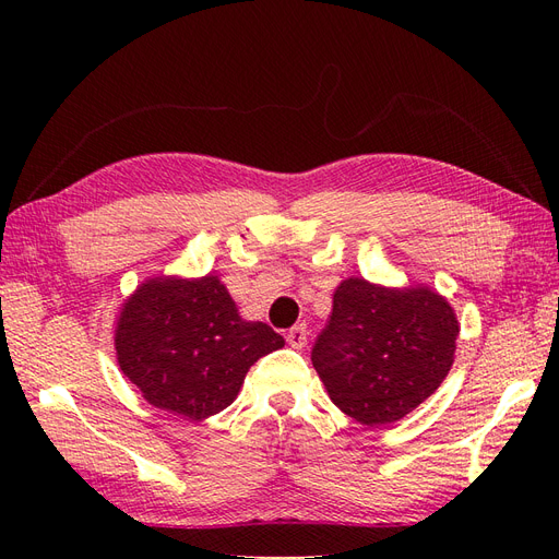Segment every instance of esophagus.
Returning a JSON list of instances; mask_svg holds the SVG:
<instances>
[{
	"instance_id": "1",
	"label": "esophagus",
	"mask_w": 559,
	"mask_h": 559,
	"mask_svg": "<svg viewBox=\"0 0 559 559\" xmlns=\"http://www.w3.org/2000/svg\"><path fill=\"white\" fill-rule=\"evenodd\" d=\"M286 343H289L294 349H302L308 345V329L306 324H298L294 329H289V333H286Z\"/></svg>"
}]
</instances>
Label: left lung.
Wrapping results in <instances>:
<instances>
[{
    "label": "left lung",
    "mask_w": 559,
    "mask_h": 559,
    "mask_svg": "<svg viewBox=\"0 0 559 559\" xmlns=\"http://www.w3.org/2000/svg\"><path fill=\"white\" fill-rule=\"evenodd\" d=\"M460 321L429 286L347 277L333 294L312 366L331 401L366 427L413 413L450 373Z\"/></svg>",
    "instance_id": "8db88e82"
}]
</instances>
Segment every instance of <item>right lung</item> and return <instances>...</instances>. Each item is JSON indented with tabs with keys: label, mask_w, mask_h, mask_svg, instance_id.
Instances as JSON below:
<instances>
[{
	"label": "right lung",
	"mask_w": 559,
	"mask_h": 559,
	"mask_svg": "<svg viewBox=\"0 0 559 559\" xmlns=\"http://www.w3.org/2000/svg\"><path fill=\"white\" fill-rule=\"evenodd\" d=\"M116 359L165 413L207 419L238 399L247 370L284 337L247 321L216 275L144 280L118 310Z\"/></svg>",
	"instance_id": "obj_1"
}]
</instances>
